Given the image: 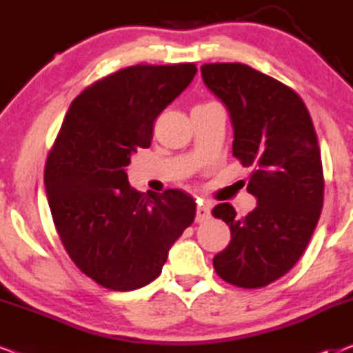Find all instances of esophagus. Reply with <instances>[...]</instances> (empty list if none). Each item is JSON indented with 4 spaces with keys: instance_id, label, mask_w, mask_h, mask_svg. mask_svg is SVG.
<instances>
[{
    "instance_id": "esophagus-1",
    "label": "esophagus",
    "mask_w": 353,
    "mask_h": 353,
    "mask_svg": "<svg viewBox=\"0 0 353 353\" xmlns=\"http://www.w3.org/2000/svg\"><path fill=\"white\" fill-rule=\"evenodd\" d=\"M210 219V204L207 202H201L196 209V221L201 223V221H205Z\"/></svg>"
}]
</instances>
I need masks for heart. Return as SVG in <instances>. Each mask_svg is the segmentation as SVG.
I'll return each mask as SVG.
<instances>
[{
    "mask_svg": "<svg viewBox=\"0 0 353 353\" xmlns=\"http://www.w3.org/2000/svg\"><path fill=\"white\" fill-rule=\"evenodd\" d=\"M207 104H210V103H207Z\"/></svg>",
    "mask_w": 353,
    "mask_h": 353,
    "instance_id": "heart-1",
    "label": "heart"
}]
</instances>
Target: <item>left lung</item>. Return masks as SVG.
Masks as SVG:
<instances>
[{
  "label": "left lung",
  "mask_w": 353,
  "mask_h": 353,
  "mask_svg": "<svg viewBox=\"0 0 353 353\" xmlns=\"http://www.w3.org/2000/svg\"><path fill=\"white\" fill-rule=\"evenodd\" d=\"M201 72L230 110L233 156L252 170L248 191L257 199L245 216L228 202L214 207L231 231L214 268L233 286H268L302 257L320 219L325 178L315 127L301 96L273 77L239 62Z\"/></svg>",
  "instance_id": "1"
}]
</instances>
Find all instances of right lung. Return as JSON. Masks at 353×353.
Returning <instances> with one entry per match:
<instances>
[{
    "label": "right lung",
    "mask_w": 353,
    "mask_h": 353,
    "mask_svg": "<svg viewBox=\"0 0 353 353\" xmlns=\"http://www.w3.org/2000/svg\"><path fill=\"white\" fill-rule=\"evenodd\" d=\"M197 72L192 62L138 64L72 101L46 159L45 186L61 243L81 273L110 291L154 281L196 215L186 192H139L125 167L149 148L154 120Z\"/></svg>",
    "instance_id": "right-lung-1"
}]
</instances>
